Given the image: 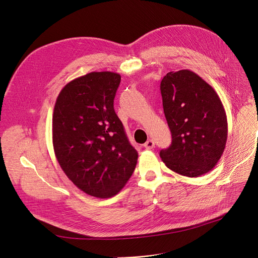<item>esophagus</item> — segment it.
Returning a JSON list of instances; mask_svg holds the SVG:
<instances>
[{
    "instance_id": "34e87169",
    "label": "esophagus",
    "mask_w": 258,
    "mask_h": 258,
    "mask_svg": "<svg viewBox=\"0 0 258 258\" xmlns=\"http://www.w3.org/2000/svg\"><path fill=\"white\" fill-rule=\"evenodd\" d=\"M144 147L146 149H152L154 147V142L152 140H148L145 144H144Z\"/></svg>"
}]
</instances>
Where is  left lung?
Here are the masks:
<instances>
[{
    "mask_svg": "<svg viewBox=\"0 0 258 258\" xmlns=\"http://www.w3.org/2000/svg\"><path fill=\"white\" fill-rule=\"evenodd\" d=\"M160 89L172 137L160 157L181 176L200 177L216 166L225 148L228 120L222 102L213 87L189 70L169 72Z\"/></svg>",
    "mask_w": 258,
    "mask_h": 258,
    "instance_id": "8db88e82",
    "label": "left lung"
}]
</instances>
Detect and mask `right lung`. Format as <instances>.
Wrapping results in <instances>:
<instances>
[{
    "instance_id": "right-lung-1",
    "label": "right lung",
    "mask_w": 258,
    "mask_h": 258,
    "mask_svg": "<svg viewBox=\"0 0 258 258\" xmlns=\"http://www.w3.org/2000/svg\"><path fill=\"white\" fill-rule=\"evenodd\" d=\"M119 82L117 73L91 72L67 84L54 108L60 167L80 190L100 199L120 191L139 157L113 107Z\"/></svg>"
}]
</instances>
